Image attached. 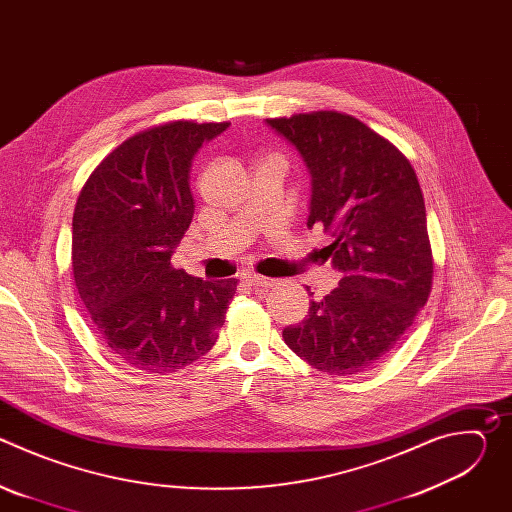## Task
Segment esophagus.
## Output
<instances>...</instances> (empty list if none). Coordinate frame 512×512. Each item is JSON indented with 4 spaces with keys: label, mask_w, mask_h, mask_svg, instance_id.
Returning a JSON list of instances; mask_svg holds the SVG:
<instances>
[{
    "label": "esophagus",
    "mask_w": 512,
    "mask_h": 512,
    "mask_svg": "<svg viewBox=\"0 0 512 512\" xmlns=\"http://www.w3.org/2000/svg\"><path fill=\"white\" fill-rule=\"evenodd\" d=\"M243 279H245L249 285H253V287H261V289H271V287H275V285H277V281H275V279L261 277V275H257V273H245V275H243Z\"/></svg>",
    "instance_id": "obj_1"
}]
</instances>
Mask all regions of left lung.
I'll list each match as a JSON object with an SVG mask.
<instances>
[{"instance_id":"obj_1","label":"left lung","mask_w":512,"mask_h":512,"mask_svg":"<svg viewBox=\"0 0 512 512\" xmlns=\"http://www.w3.org/2000/svg\"><path fill=\"white\" fill-rule=\"evenodd\" d=\"M300 152L312 176L308 227L326 247L340 283L312 300L308 318L283 330L314 369L348 377L373 369L425 306L433 257L423 194L409 160L352 115L314 111L265 119Z\"/></svg>"}]
</instances>
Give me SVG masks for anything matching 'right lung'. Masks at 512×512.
Returning a JSON list of instances; mask_svg holds the SVG:
<instances>
[{
  "mask_svg": "<svg viewBox=\"0 0 512 512\" xmlns=\"http://www.w3.org/2000/svg\"><path fill=\"white\" fill-rule=\"evenodd\" d=\"M223 123L170 121L125 139L93 170L72 216V273L107 348L145 373L204 356L225 324L237 279L172 267L194 214L190 168Z\"/></svg>",
  "mask_w": 512,
  "mask_h": 512,
  "instance_id": "right-lung-1",
  "label": "right lung"
}]
</instances>
